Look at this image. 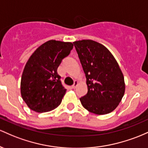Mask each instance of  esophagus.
Listing matches in <instances>:
<instances>
[{
    "instance_id": "esophagus-1",
    "label": "esophagus",
    "mask_w": 148,
    "mask_h": 148,
    "mask_svg": "<svg viewBox=\"0 0 148 148\" xmlns=\"http://www.w3.org/2000/svg\"><path fill=\"white\" fill-rule=\"evenodd\" d=\"M77 84H78V82H77V80L74 81V84H73V85L72 86V89H75L76 87L77 86Z\"/></svg>"
}]
</instances>
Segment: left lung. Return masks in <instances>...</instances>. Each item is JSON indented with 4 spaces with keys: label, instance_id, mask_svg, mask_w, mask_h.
Instances as JSON below:
<instances>
[{
    "label": "left lung",
    "instance_id": "8db88e82",
    "mask_svg": "<svg viewBox=\"0 0 148 148\" xmlns=\"http://www.w3.org/2000/svg\"><path fill=\"white\" fill-rule=\"evenodd\" d=\"M85 73L88 92L79 100L92 113L112 112L122 101L125 82L119 66L110 51L92 40L73 42Z\"/></svg>",
    "mask_w": 148,
    "mask_h": 148
}]
</instances>
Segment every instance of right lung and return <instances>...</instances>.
Masks as SVG:
<instances>
[{
	"instance_id": "1",
	"label": "right lung",
	"mask_w": 148,
	"mask_h": 148,
	"mask_svg": "<svg viewBox=\"0 0 148 148\" xmlns=\"http://www.w3.org/2000/svg\"><path fill=\"white\" fill-rule=\"evenodd\" d=\"M73 48L70 42L47 41L26 62L21 79V95L28 107L37 112L51 111L61 104L66 89L57 69Z\"/></svg>"
}]
</instances>
